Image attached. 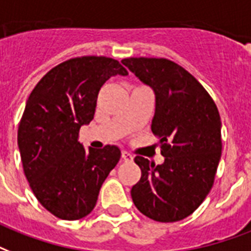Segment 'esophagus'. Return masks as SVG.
Listing matches in <instances>:
<instances>
[{
	"instance_id": "34e87169",
	"label": "esophagus",
	"mask_w": 251,
	"mask_h": 251,
	"mask_svg": "<svg viewBox=\"0 0 251 251\" xmlns=\"http://www.w3.org/2000/svg\"><path fill=\"white\" fill-rule=\"evenodd\" d=\"M122 158H123L126 162H132V161H133V157L127 152H122Z\"/></svg>"
}]
</instances>
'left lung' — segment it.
Returning a JSON list of instances; mask_svg holds the SVG:
<instances>
[{"label": "left lung", "mask_w": 251, "mask_h": 251, "mask_svg": "<svg viewBox=\"0 0 251 251\" xmlns=\"http://www.w3.org/2000/svg\"><path fill=\"white\" fill-rule=\"evenodd\" d=\"M122 63L154 91L152 132L165 157L161 165L135 157L141 178L132 187V200L154 221L183 220L213 186L223 149L219 110L198 79L174 61L129 57Z\"/></svg>", "instance_id": "8db88e82"}]
</instances>
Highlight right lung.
Listing matches in <instances>:
<instances>
[{
  "mask_svg": "<svg viewBox=\"0 0 251 251\" xmlns=\"http://www.w3.org/2000/svg\"><path fill=\"white\" fill-rule=\"evenodd\" d=\"M127 69L111 57L82 56L52 68L31 91L18 127L23 172L39 203L63 220L94 209L99 190L120 160V149L85 151L81 126L94 118L100 87Z\"/></svg>",
  "mask_w": 251,
  "mask_h": 251,
  "instance_id": "right-lung-1",
  "label": "right lung"
}]
</instances>
